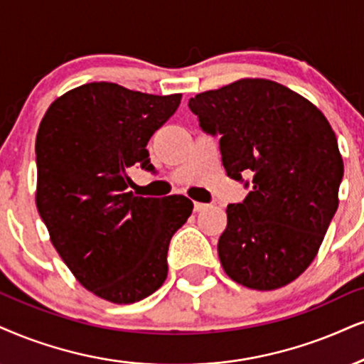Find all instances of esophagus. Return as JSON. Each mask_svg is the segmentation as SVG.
Masks as SVG:
<instances>
[{
    "mask_svg": "<svg viewBox=\"0 0 364 364\" xmlns=\"http://www.w3.org/2000/svg\"><path fill=\"white\" fill-rule=\"evenodd\" d=\"M209 204H204V203H194V210L196 213H200V210L208 209Z\"/></svg>",
    "mask_w": 364,
    "mask_h": 364,
    "instance_id": "obj_1",
    "label": "esophagus"
}]
</instances>
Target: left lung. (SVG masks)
Returning <instances> with one entry per match:
<instances>
[{
    "label": "left lung",
    "instance_id": "8db88e82",
    "mask_svg": "<svg viewBox=\"0 0 364 364\" xmlns=\"http://www.w3.org/2000/svg\"><path fill=\"white\" fill-rule=\"evenodd\" d=\"M189 107L205 133L221 136L228 177L250 189L226 209L218 243L224 272L253 290L285 287L316 258L339 205L344 165L329 121L268 79L200 92Z\"/></svg>",
    "mask_w": 364,
    "mask_h": 364
}]
</instances>
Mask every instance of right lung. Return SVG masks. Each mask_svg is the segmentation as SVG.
<instances>
[{
  "instance_id": "add662e5",
  "label": "right lung",
  "mask_w": 364,
  "mask_h": 364,
  "mask_svg": "<svg viewBox=\"0 0 364 364\" xmlns=\"http://www.w3.org/2000/svg\"><path fill=\"white\" fill-rule=\"evenodd\" d=\"M181 100L89 82L57 97L40 123V218L79 284L113 304L138 302L160 289L170 240L194 208L183 196L128 191L134 167L155 168L146 143Z\"/></svg>"
}]
</instances>
